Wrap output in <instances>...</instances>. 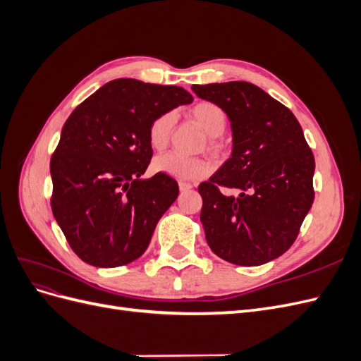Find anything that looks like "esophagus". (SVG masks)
Listing matches in <instances>:
<instances>
[{
    "label": "esophagus",
    "instance_id": "34e87169",
    "mask_svg": "<svg viewBox=\"0 0 361 361\" xmlns=\"http://www.w3.org/2000/svg\"><path fill=\"white\" fill-rule=\"evenodd\" d=\"M179 188H180V191H188V190L192 188V183H191V182H183V180H180V182H179Z\"/></svg>",
    "mask_w": 361,
    "mask_h": 361
}]
</instances>
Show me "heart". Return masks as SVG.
<instances>
[{"instance_id": "obj_1", "label": "heart", "mask_w": 361, "mask_h": 361, "mask_svg": "<svg viewBox=\"0 0 361 361\" xmlns=\"http://www.w3.org/2000/svg\"><path fill=\"white\" fill-rule=\"evenodd\" d=\"M190 116L204 133L209 135L211 146H216V137H220L227 126V114L223 108L209 101H203L191 106ZM174 126V113L167 111L152 120L147 129L149 145L154 150H164L167 147L171 130ZM154 167L157 171L167 174L179 180H195L206 174H209L214 169L212 162L203 158L185 157L176 152L161 155L155 159Z\"/></svg>"}]
</instances>
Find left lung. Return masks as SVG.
<instances>
[{"label": "left lung", "mask_w": 361, "mask_h": 361, "mask_svg": "<svg viewBox=\"0 0 361 361\" xmlns=\"http://www.w3.org/2000/svg\"><path fill=\"white\" fill-rule=\"evenodd\" d=\"M192 92L220 105L233 130L232 157L199 185L206 243L231 264L264 265L290 248L310 211L313 152L289 108L255 84L192 85Z\"/></svg>", "instance_id": "8db88e82"}]
</instances>
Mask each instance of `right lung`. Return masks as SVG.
Segmentation results:
<instances>
[{"label": "right lung", "instance_id": "right-lung-1", "mask_svg": "<svg viewBox=\"0 0 361 361\" xmlns=\"http://www.w3.org/2000/svg\"><path fill=\"white\" fill-rule=\"evenodd\" d=\"M192 96L178 85L120 78L87 97L61 129L51 157V209L68 244L85 264L116 268L145 253L179 185L157 173L141 180L152 159V120Z\"/></svg>", "mask_w": 361, "mask_h": 361}]
</instances>
